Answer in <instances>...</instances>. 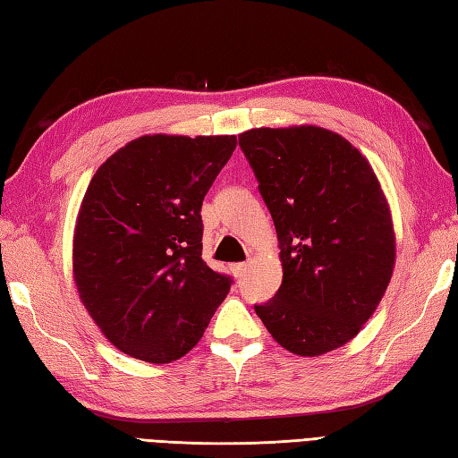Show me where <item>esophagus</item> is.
<instances>
[{
  "label": "esophagus",
  "instance_id": "1",
  "mask_svg": "<svg viewBox=\"0 0 458 458\" xmlns=\"http://www.w3.org/2000/svg\"><path fill=\"white\" fill-rule=\"evenodd\" d=\"M230 269H232V274H234V277H242V276L246 274L248 264H234Z\"/></svg>",
  "mask_w": 458,
  "mask_h": 458
}]
</instances>
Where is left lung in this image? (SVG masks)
<instances>
[{
    "mask_svg": "<svg viewBox=\"0 0 458 458\" xmlns=\"http://www.w3.org/2000/svg\"><path fill=\"white\" fill-rule=\"evenodd\" d=\"M274 218L284 281L254 305L289 352L320 356L354 338L392 279L390 208L369 163L315 125L238 138Z\"/></svg>",
    "mask_w": 458,
    "mask_h": 458,
    "instance_id": "1",
    "label": "left lung"
}]
</instances>
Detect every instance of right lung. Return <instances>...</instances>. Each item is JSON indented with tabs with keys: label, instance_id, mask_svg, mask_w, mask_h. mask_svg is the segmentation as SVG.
<instances>
[{
	"label": "right lung",
	"instance_id": "obj_1",
	"mask_svg": "<svg viewBox=\"0 0 458 458\" xmlns=\"http://www.w3.org/2000/svg\"><path fill=\"white\" fill-rule=\"evenodd\" d=\"M236 135H145L96 171L74 232V281L122 352L153 364L199 343L232 277L202 261V200Z\"/></svg>",
	"mask_w": 458,
	"mask_h": 458
}]
</instances>
